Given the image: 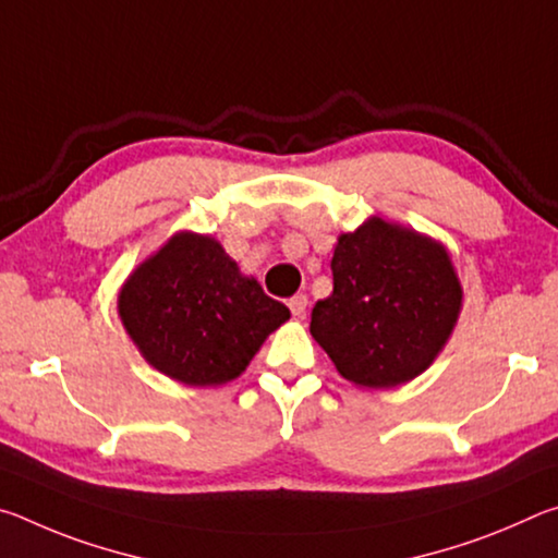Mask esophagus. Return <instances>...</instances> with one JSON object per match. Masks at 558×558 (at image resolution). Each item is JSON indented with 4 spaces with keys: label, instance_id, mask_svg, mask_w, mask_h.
<instances>
[{
    "label": "esophagus",
    "instance_id": "obj_1",
    "mask_svg": "<svg viewBox=\"0 0 558 558\" xmlns=\"http://www.w3.org/2000/svg\"><path fill=\"white\" fill-rule=\"evenodd\" d=\"M288 307H290V313L292 315H298V317H302L305 315V310H307V295H292L290 300H288Z\"/></svg>",
    "mask_w": 558,
    "mask_h": 558
}]
</instances>
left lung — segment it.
Here are the masks:
<instances>
[{
	"instance_id": "1",
	"label": "left lung",
	"mask_w": 558,
	"mask_h": 558,
	"mask_svg": "<svg viewBox=\"0 0 558 558\" xmlns=\"http://www.w3.org/2000/svg\"><path fill=\"white\" fill-rule=\"evenodd\" d=\"M460 302V282L440 243L369 219L339 235L332 295L313 307L310 332L344 379L391 389L428 369L448 342Z\"/></svg>"
}]
</instances>
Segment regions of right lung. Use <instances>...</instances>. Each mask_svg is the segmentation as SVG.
<instances>
[{
    "label": "right lung",
    "mask_w": 558,
    "mask_h": 558,
    "mask_svg": "<svg viewBox=\"0 0 558 558\" xmlns=\"http://www.w3.org/2000/svg\"><path fill=\"white\" fill-rule=\"evenodd\" d=\"M118 313L147 362L186 386L235 379L290 317L219 243L196 233H177L132 272Z\"/></svg>",
    "instance_id": "1"
}]
</instances>
